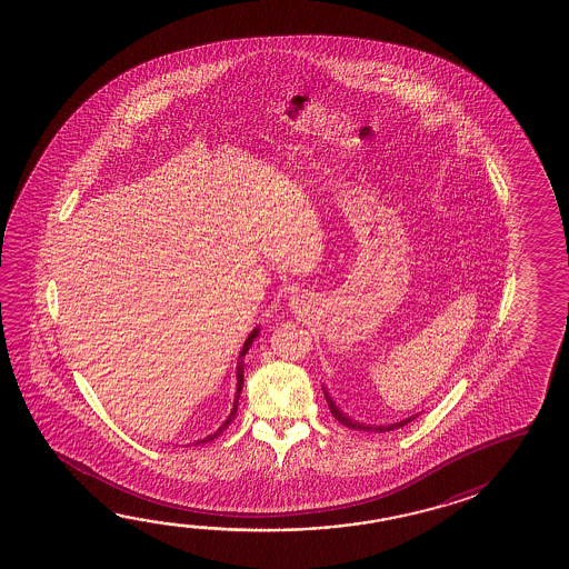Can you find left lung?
Returning <instances> with one entry per match:
<instances>
[{
  "mask_svg": "<svg viewBox=\"0 0 569 569\" xmlns=\"http://www.w3.org/2000/svg\"><path fill=\"white\" fill-rule=\"evenodd\" d=\"M325 397L326 403L330 407V413L338 419V423H342V426H347L348 429H362V431H391V429H399L407 426L409 421H413V419L418 418V416H411V418H406L403 421H397V423H391V426H365V423H359V421H355V419L348 418L345 416L340 409H338L337 403L332 401V397L328 395L325 387Z\"/></svg>",
  "mask_w": 569,
  "mask_h": 569,
  "instance_id": "1",
  "label": "left lung"
}]
</instances>
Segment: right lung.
<instances>
[{"instance_id":"right-lung-1","label":"right lung","mask_w":569,"mask_h":569,"mask_svg":"<svg viewBox=\"0 0 569 569\" xmlns=\"http://www.w3.org/2000/svg\"><path fill=\"white\" fill-rule=\"evenodd\" d=\"M257 335H259V328H256V330H253V332L249 335V338L244 340V345L243 348H241V352H239V362H237V395H234V403H232V409L231 413H229V418H227V421H224L221 428L217 429L214 433H210V436H207L204 440H198L200 441V443H204V441H212L214 440V438H217V436H221L222 431L229 428V423H231L232 419H234V416H237V406H239V395H241V389H243L244 355H247V350H249V347L253 345V340H256Z\"/></svg>"}]
</instances>
